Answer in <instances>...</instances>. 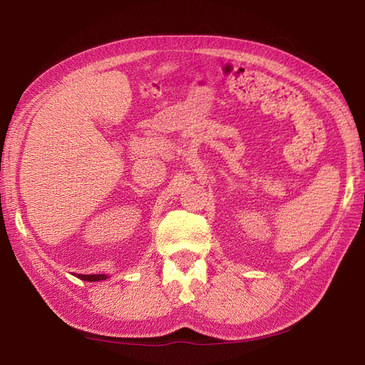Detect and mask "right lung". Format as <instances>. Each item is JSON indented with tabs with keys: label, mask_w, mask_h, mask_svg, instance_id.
Segmentation results:
<instances>
[{
	"label": "right lung",
	"mask_w": 365,
	"mask_h": 365,
	"mask_svg": "<svg viewBox=\"0 0 365 365\" xmlns=\"http://www.w3.org/2000/svg\"><path fill=\"white\" fill-rule=\"evenodd\" d=\"M76 277H79L81 280L85 282H97V280H106L105 274H74Z\"/></svg>",
	"instance_id": "right-lung-1"
}]
</instances>
